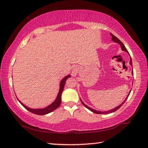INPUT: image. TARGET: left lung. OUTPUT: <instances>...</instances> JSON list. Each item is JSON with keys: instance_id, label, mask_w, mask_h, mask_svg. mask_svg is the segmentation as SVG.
Instances as JSON below:
<instances>
[{"instance_id": "left-lung-1", "label": "left lung", "mask_w": 148, "mask_h": 148, "mask_svg": "<svg viewBox=\"0 0 148 148\" xmlns=\"http://www.w3.org/2000/svg\"><path fill=\"white\" fill-rule=\"evenodd\" d=\"M111 34V36H112V41H114V42H116V43H118L119 45H120V46H121V49L123 50V51H126L127 53H128V51H127V48H125V45H123V44L122 42H121V41L120 40H119V39H118L117 37H116V36H114V35H113L112 34ZM128 54H129V53H128ZM130 65H132V58H130ZM132 75H133V71H132ZM130 92H131V90L130 91V92H129V93L128 94V95H127V97H126V99H125V100L119 106H117V107H116L115 108H114V109H111V110H110V111H97V110H95V109H92V108H90V107H88V106H86L85 103H84V102L82 101V100H81V103H83V105L84 106V107H86V108H87V109H88L89 110H90L92 112H93V113H95V114H109V113H112V112H115L116 111H117V110L118 109H119L121 107V106L123 104V103L125 102V101H126L127 100V99H128V96H129V95H130Z\"/></svg>"}]
</instances>
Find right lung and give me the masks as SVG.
I'll list each match as a JSON object with an SVG mask.
<instances>
[{
  "instance_id": "right-lung-1",
  "label": "right lung",
  "mask_w": 148,
  "mask_h": 148,
  "mask_svg": "<svg viewBox=\"0 0 148 148\" xmlns=\"http://www.w3.org/2000/svg\"><path fill=\"white\" fill-rule=\"evenodd\" d=\"M70 77H71V75H67V76H66L62 79V81H60V84L59 92L58 93V95H57V97H56L55 100L52 103H51L49 106H47L46 108H42V109H31V108H28L27 106L24 105L23 103L21 102L18 99V100H19V102H20L21 104L27 110H28L29 111L34 113V114H38V115H45L46 114H48V113L55 111V110L57 109L60 106V105L61 100H62L61 96H62V93L63 90H64V88L65 82L68 78H69Z\"/></svg>"
}]
</instances>
